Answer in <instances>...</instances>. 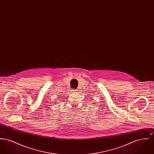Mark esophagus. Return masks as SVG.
<instances>
[{
  "instance_id": "obj_1",
  "label": "esophagus",
  "mask_w": 154,
  "mask_h": 154,
  "mask_svg": "<svg viewBox=\"0 0 154 154\" xmlns=\"http://www.w3.org/2000/svg\"><path fill=\"white\" fill-rule=\"evenodd\" d=\"M72 91H73L74 92H76L77 91V90H76V89H73Z\"/></svg>"
}]
</instances>
